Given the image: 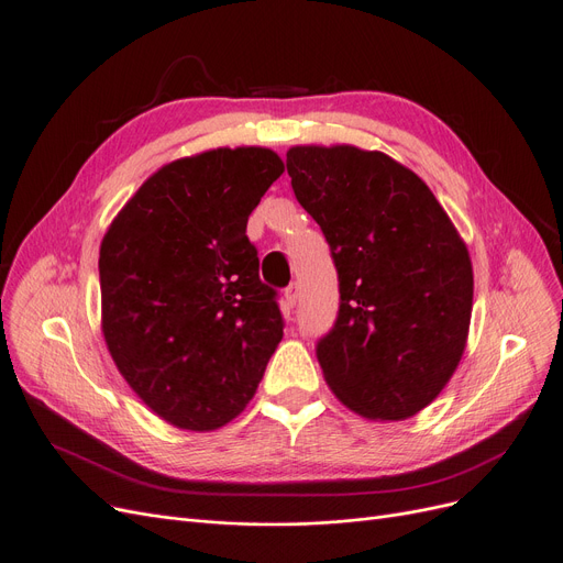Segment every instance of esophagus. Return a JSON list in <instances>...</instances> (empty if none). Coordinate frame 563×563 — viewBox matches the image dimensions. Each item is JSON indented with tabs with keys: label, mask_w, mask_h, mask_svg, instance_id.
Returning a JSON list of instances; mask_svg holds the SVG:
<instances>
[{
	"label": "esophagus",
	"mask_w": 563,
	"mask_h": 563,
	"mask_svg": "<svg viewBox=\"0 0 563 563\" xmlns=\"http://www.w3.org/2000/svg\"><path fill=\"white\" fill-rule=\"evenodd\" d=\"M299 295H301V287H299V283H289V285H287V289H285V301H287V306H289V308H295V306H297Z\"/></svg>",
	"instance_id": "1"
}]
</instances>
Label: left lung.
<instances>
[{
	"label": "left lung",
	"mask_w": 563,
	"mask_h": 563,
	"mask_svg": "<svg viewBox=\"0 0 563 563\" xmlns=\"http://www.w3.org/2000/svg\"><path fill=\"white\" fill-rule=\"evenodd\" d=\"M287 174L339 274V316L316 345L324 380L364 418L406 420L464 355L468 250L424 180L385 153L297 145Z\"/></svg>",
	"instance_id": "8db88e82"
}]
</instances>
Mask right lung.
<instances>
[{
    "mask_svg": "<svg viewBox=\"0 0 563 563\" xmlns=\"http://www.w3.org/2000/svg\"><path fill=\"white\" fill-rule=\"evenodd\" d=\"M285 166L268 148H218L162 166L99 250L101 329L139 399L178 429L211 431L255 397L283 339L247 216Z\"/></svg>",
    "mask_w": 563,
    "mask_h": 563,
    "instance_id": "right-lung-1",
    "label": "right lung"
}]
</instances>
